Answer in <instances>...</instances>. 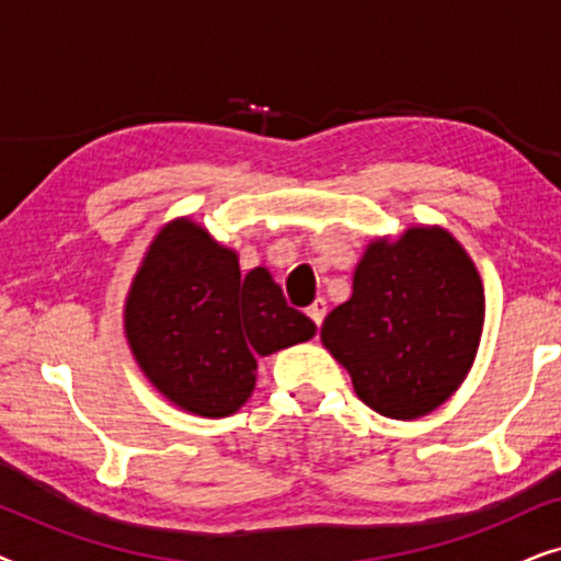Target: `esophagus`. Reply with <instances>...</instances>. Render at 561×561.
I'll use <instances>...</instances> for the list:
<instances>
[{
  "label": "esophagus",
  "instance_id": "obj_1",
  "mask_svg": "<svg viewBox=\"0 0 561 561\" xmlns=\"http://www.w3.org/2000/svg\"><path fill=\"white\" fill-rule=\"evenodd\" d=\"M306 313H309L313 324L321 327V321H324V317H327V301H324V298H317V301H313L309 309H306Z\"/></svg>",
  "mask_w": 561,
  "mask_h": 561
}]
</instances>
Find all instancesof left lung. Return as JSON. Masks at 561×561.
<instances>
[{
	"label": "left lung",
	"mask_w": 561,
	"mask_h": 561,
	"mask_svg": "<svg viewBox=\"0 0 561 561\" xmlns=\"http://www.w3.org/2000/svg\"><path fill=\"white\" fill-rule=\"evenodd\" d=\"M482 317L485 294L462 244L444 229L413 227L367 248L350 301L324 319L321 342L365 405L419 419L465 380Z\"/></svg>",
	"instance_id": "1"
}]
</instances>
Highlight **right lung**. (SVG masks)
<instances>
[{"label":"right lung","mask_w":561,"mask_h":561,"mask_svg":"<svg viewBox=\"0 0 561 561\" xmlns=\"http://www.w3.org/2000/svg\"><path fill=\"white\" fill-rule=\"evenodd\" d=\"M125 327L152 386L209 419L248 401L257 355L317 332L265 267L242 275L234 252L188 219L168 225L150 244L129 290Z\"/></svg>","instance_id":"add662e5"}]
</instances>
